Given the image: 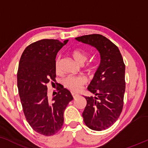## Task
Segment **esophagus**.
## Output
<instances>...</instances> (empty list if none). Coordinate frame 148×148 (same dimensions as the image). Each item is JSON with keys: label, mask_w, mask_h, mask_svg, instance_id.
Segmentation results:
<instances>
[{"label": "esophagus", "mask_w": 148, "mask_h": 148, "mask_svg": "<svg viewBox=\"0 0 148 148\" xmlns=\"http://www.w3.org/2000/svg\"><path fill=\"white\" fill-rule=\"evenodd\" d=\"M72 95L74 99H76V98H77L78 97H79V94H76V93H74V92H72Z\"/></svg>", "instance_id": "34e87169"}]
</instances>
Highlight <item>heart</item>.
I'll return each instance as SVG.
<instances>
[{"instance_id":"1","label":"heart","mask_w":148,"mask_h":148,"mask_svg":"<svg viewBox=\"0 0 148 148\" xmlns=\"http://www.w3.org/2000/svg\"><path fill=\"white\" fill-rule=\"evenodd\" d=\"M72 56L74 59L79 64H83L88 59V54L80 49H74L72 51ZM55 70L56 73L60 72V59L57 58L55 63ZM86 83V80L83 76H68L64 80L63 84L65 88L74 92H78L81 90L82 87Z\"/></svg>"}]
</instances>
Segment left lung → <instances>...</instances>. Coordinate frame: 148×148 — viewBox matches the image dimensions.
Instances as JSON below:
<instances>
[{"instance_id":"obj_1","label":"left lung","mask_w":148,"mask_h":148,"mask_svg":"<svg viewBox=\"0 0 148 148\" xmlns=\"http://www.w3.org/2000/svg\"><path fill=\"white\" fill-rule=\"evenodd\" d=\"M75 39L95 47L100 54L99 66L88 87L95 97H85L87 105L82 115L89 128L104 130L116 121L123 110L125 90L123 59L117 46L102 35H85Z\"/></svg>"}]
</instances>
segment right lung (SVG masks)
<instances>
[{
	"label": "right lung",
	"instance_id": "add662e5",
	"mask_svg": "<svg viewBox=\"0 0 148 148\" xmlns=\"http://www.w3.org/2000/svg\"><path fill=\"white\" fill-rule=\"evenodd\" d=\"M67 42L42 39L33 42L25 48L19 62L17 84L23 112L34 130L45 136L60 130L64 111L73 99L63 87L58 88L52 99L47 96V84L56 81L57 53Z\"/></svg>",
	"mask_w": 148,
	"mask_h": 148
}]
</instances>
